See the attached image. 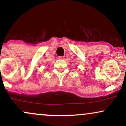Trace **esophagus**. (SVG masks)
I'll list each match as a JSON object with an SVG mask.
<instances>
[{
    "mask_svg": "<svg viewBox=\"0 0 126 126\" xmlns=\"http://www.w3.org/2000/svg\"><path fill=\"white\" fill-rule=\"evenodd\" d=\"M58 58L59 59H60V60H63V59H65V57L64 56H59Z\"/></svg>",
    "mask_w": 126,
    "mask_h": 126,
    "instance_id": "34e87169",
    "label": "esophagus"
}]
</instances>
